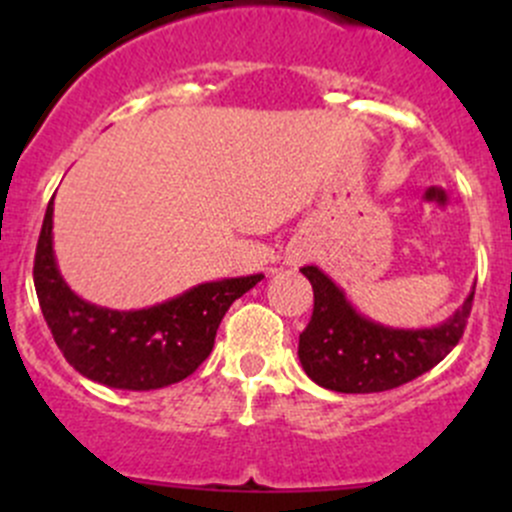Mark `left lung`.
I'll return each mask as SVG.
<instances>
[{"label": "left lung", "mask_w": 512, "mask_h": 512, "mask_svg": "<svg viewBox=\"0 0 512 512\" xmlns=\"http://www.w3.org/2000/svg\"><path fill=\"white\" fill-rule=\"evenodd\" d=\"M312 282L314 309L299 334V361L314 384L342 394H376L401 384L446 359L466 332L473 294L431 329H394L361 317L344 292L317 267H302Z\"/></svg>", "instance_id": "obj_1"}]
</instances>
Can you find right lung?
Wrapping results in <instances>:
<instances>
[{"instance_id": "add662e5", "label": "right lung", "mask_w": 512, "mask_h": 512, "mask_svg": "<svg viewBox=\"0 0 512 512\" xmlns=\"http://www.w3.org/2000/svg\"><path fill=\"white\" fill-rule=\"evenodd\" d=\"M54 198L46 205L34 255L41 314L64 359L86 379L128 391H151L183 381L210 352L225 312L262 275L205 282L180 297L136 312L96 307L71 292L54 260Z\"/></svg>"}]
</instances>
